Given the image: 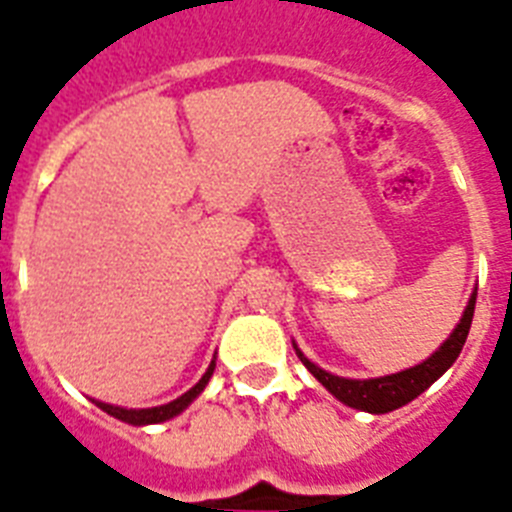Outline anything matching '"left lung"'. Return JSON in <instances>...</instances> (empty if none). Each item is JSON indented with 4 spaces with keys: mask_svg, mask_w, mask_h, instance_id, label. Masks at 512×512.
I'll list each match as a JSON object with an SVG mask.
<instances>
[{
    "mask_svg": "<svg viewBox=\"0 0 512 512\" xmlns=\"http://www.w3.org/2000/svg\"><path fill=\"white\" fill-rule=\"evenodd\" d=\"M474 308H476V293L471 295L466 311H463V319L455 327V332L442 342V348L434 353L432 358H426L424 363H418L413 369H405L400 374H390V377H379V379H342L329 374V371L319 369L316 363L308 361L301 350L295 348L298 358L303 361L311 374H314L319 382L327 387L332 395H335L340 403L350 405V408H358V411H369V413H390L400 405L411 403L413 398H418L421 392L429 387V384L437 382L442 374H445L450 366L455 363V358L460 356V350L466 345L468 329H471V322H474Z\"/></svg>",
    "mask_w": 512,
    "mask_h": 512,
    "instance_id": "obj_1",
    "label": "left lung"
}]
</instances>
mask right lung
I'll list each match as a JSON object with an SVG mask.
<instances>
[{"instance_id":"obj_1","label":"right lung","mask_w":512,"mask_h":512,"mask_svg":"<svg viewBox=\"0 0 512 512\" xmlns=\"http://www.w3.org/2000/svg\"><path fill=\"white\" fill-rule=\"evenodd\" d=\"M211 374H214V361H211V366L206 369V374L201 379H198L196 387H190L185 395H180L177 400H172V403L167 405H156V408H141V411H133V408H117V405H109V403H96L101 408V411H107L109 416L120 418V421H125V424H133V426H143V424H159V421H167V418L177 416L180 411H185L193 400L201 395V390L206 387V382L211 379Z\"/></svg>"}]
</instances>
